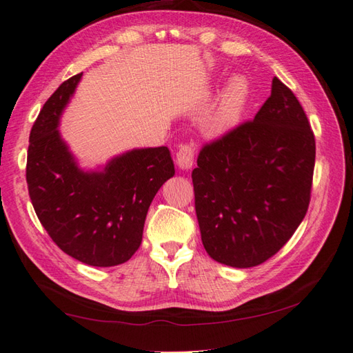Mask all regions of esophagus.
<instances>
[{
	"label": "esophagus",
	"instance_id": "34e87169",
	"mask_svg": "<svg viewBox=\"0 0 353 353\" xmlns=\"http://www.w3.org/2000/svg\"><path fill=\"white\" fill-rule=\"evenodd\" d=\"M176 163L179 168L190 170L194 163V145L192 143H183L179 147L176 153Z\"/></svg>",
	"mask_w": 353,
	"mask_h": 353
}]
</instances>
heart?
<instances>
[{"label": "heart", "mask_w": 353, "mask_h": 353, "mask_svg": "<svg viewBox=\"0 0 353 353\" xmlns=\"http://www.w3.org/2000/svg\"><path fill=\"white\" fill-rule=\"evenodd\" d=\"M250 93L251 87L245 76H234L225 88L216 117H214L212 128L216 133H226L237 125L250 99Z\"/></svg>", "instance_id": "1"}]
</instances>
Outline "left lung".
Listing matches in <instances>:
<instances>
[{
	"label": "left lung",
	"instance_id": "1",
	"mask_svg": "<svg viewBox=\"0 0 353 353\" xmlns=\"http://www.w3.org/2000/svg\"><path fill=\"white\" fill-rule=\"evenodd\" d=\"M315 137L279 78L254 121L206 143L192 170L196 214L210 257L232 268L277 254L309 208Z\"/></svg>",
	"mask_w": 353,
	"mask_h": 353
}]
</instances>
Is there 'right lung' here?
<instances>
[{
  "mask_svg": "<svg viewBox=\"0 0 353 353\" xmlns=\"http://www.w3.org/2000/svg\"><path fill=\"white\" fill-rule=\"evenodd\" d=\"M81 76L62 82L34 121L26 179L34 212L54 243L82 263L108 268L125 263L141 246L150 205L174 176V163L167 147L136 148L101 171L81 170L58 130Z\"/></svg>",
  "mask_w": 353,
  "mask_h": 353,
  "instance_id": "1",
  "label": "right lung"
}]
</instances>
